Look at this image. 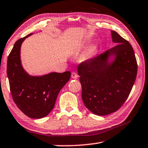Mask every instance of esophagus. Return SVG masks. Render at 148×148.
<instances>
[{"label": "esophagus", "instance_id": "1", "mask_svg": "<svg viewBox=\"0 0 148 148\" xmlns=\"http://www.w3.org/2000/svg\"><path fill=\"white\" fill-rule=\"evenodd\" d=\"M71 77L73 79H76V78H78V74H77L76 72H72V74H71Z\"/></svg>", "mask_w": 148, "mask_h": 148}]
</instances>
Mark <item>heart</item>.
<instances>
[{"instance_id":"heart-1","label":"heart","mask_w":148,"mask_h":148,"mask_svg":"<svg viewBox=\"0 0 148 148\" xmlns=\"http://www.w3.org/2000/svg\"><path fill=\"white\" fill-rule=\"evenodd\" d=\"M91 51H90V53H88V56H90V55H91Z\"/></svg>"}]
</instances>
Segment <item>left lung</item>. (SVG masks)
Wrapping results in <instances>:
<instances>
[{"mask_svg": "<svg viewBox=\"0 0 148 148\" xmlns=\"http://www.w3.org/2000/svg\"><path fill=\"white\" fill-rule=\"evenodd\" d=\"M116 46L78 66L82 99L93 114L116 111L127 99L137 75L134 51L128 41L111 31Z\"/></svg>", "mask_w": 148, "mask_h": 148, "instance_id": "8db88e82", "label": "left lung"}]
</instances>
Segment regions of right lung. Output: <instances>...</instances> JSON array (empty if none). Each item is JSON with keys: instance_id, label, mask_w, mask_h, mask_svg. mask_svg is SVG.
<instances>
[{"instance_id": "add662e5", "label": "right lung", "mask_w": 148, "mask_h": 148, "mask_svg": "<svg viewBox=\"0 0 148 148\" xmlns=\"http://www.w3.org/2000/svg\"><path fill=\"white\" fill-rule=\"evenodd\" d=\"M33 33L14 43L7 61V76L10 92L17 107L32 119L46 116L55 107L60 90L69 81L71 73L51 72L39 76H31L21 62L20 49L23 41Z\"/></svg>"}]
</instances>
